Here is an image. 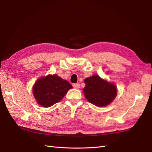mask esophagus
Returning <instances> with one entry per match:
<instances>
[{"instance_id":"obj_1","label":"esophagus","mask_w":152,"mask_h":152,"mask_svg":"<svg viewBox=\"0 0 152 152\" xmlns=\"http://www.w3.org/2000/svg\"><path fill=\"white\" fill-rule=\"evenodd\" d=\"M73 88H75V89H79L80 87V84H73Z\"/></svg>"}]
</instances>
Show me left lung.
Listing matches in <instances>:
<instances>
[{
	"instance_id": "8db88e82",
	"label": "left lung",
	"mask_w": 152,
	"mask_h": 152,
	"mask_svg": "<svg viewBox=\"0 0 152 152\" xmlns=\"http://www.w3.org/2000/svg\"><path fill=\"white\" fill-rule=\"evenodd\" d=\"M83 93L88 102L97 107H103L111 103L115 98L117 91L114 84L94 75L84 80Z\"/></svg>"
}]
</instances>
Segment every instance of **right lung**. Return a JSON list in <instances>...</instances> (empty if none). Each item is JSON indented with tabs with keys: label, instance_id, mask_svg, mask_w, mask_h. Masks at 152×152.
<instances>
[{
	"label": "right lung",
	"instance_id": "1",
	"mask_svg": "<svg viewBox=\"0 0 152 152\" xmlns=\"http://www.w3.org/2000/svg\"><path fill=\"white\" fill-rule=\"evenodd\" d=\"M72 86L56 74L42 77L35 82L33 94L37 103L44 107H50L58 103L66 95Z\"/></svg>",
	"mask_w": 152,
	"mask_h": 152
}]
</instances>
